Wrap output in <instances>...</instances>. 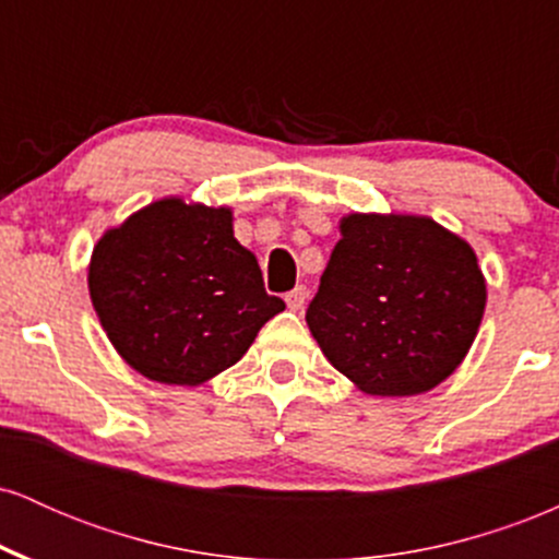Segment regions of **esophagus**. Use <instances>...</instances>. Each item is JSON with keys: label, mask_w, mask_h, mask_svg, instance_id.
<instances>
[{"label": "esophagus", "mask_w": 559, "mask_h": 559, "mask_svg": "<svg viewBox=\"0 0 559 559\" xmlns=\"http://www.w3.org/2000/svg\"><path fill=\"white\" fill-rule=\"evenodd\" d=\"M305 299H307V288L305 286H297V288H292V292L286 294V305H288V310H301V307H305Z\"/></svg>", "instance_id": "34e87169"}]
</instances>
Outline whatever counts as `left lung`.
<instances>
[{
  "mask_svg": "<svg viewBox=\"0 0 559 559\" xmlns=\"http://www.w3.org/2000/svg\"><path fill=\"white\" fill-rule=\"evenodd\" d=\"M484 307L471 243L431 217L355 213L305 318L329 362L365 394L413 396L463 362Z\"/></svg>",
  "mask_w": 559,
  "mask_h": 559,
  "instance_id": "1",
  "label": "left lung"
}]
</instances>
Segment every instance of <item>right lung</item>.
I'll return each mask as SVG.
<instances>
[{
  "label": "right lung",
  "mask_w": 559,
  "mask_h": 559,
  "mask_svg": "<svg viewBox=\"0 0 559 559\" xmlns=\"http://www.w3.org/2000/svg\"><path fill=\"white\" fill-rule=\"evenodd\" d=\"M88 294L118 355L197 386L236 365L284 299L271 297L228 207L159 199L96 241Z\"/></svg>",
  "instance_id": "add662e5"
}]
</instances>
